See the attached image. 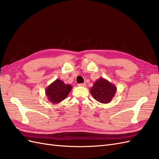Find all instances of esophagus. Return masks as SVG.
<instances>
[{"label":"esophagus","instance_id":"34e87169","mask_svg":"<svg viewBox=\"0 0 159 159\" xmlns=\"http://www.w3.org/2000/svg\"><path fill=\"white\" fill-rule=\"evenodd\" d=\"M78 85L80 87H84L86 85V83H80V84H79Z\"/></svg>","mask_w":159,"mask_h":159}]
</instances>
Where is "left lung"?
<instances>
[{"label":"left lung","instance_id":"8db88e82","mask_svg":"<svg viewBox=\"0 0 159 159\" xmlns=\"http://www.w3.org/2000/svg\"><path fill=\"white\" fill-rule=\"evenodd\" d=\"M116 91L114 84L104 78H99L91 88L90 92L95 100L102 104H108L111 102Z\"/></svg>","mask_w":159,"mask_h":159}]
</instances>
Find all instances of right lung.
Instances as JSON below:
<instances>
[{
  "mask_svg": "<svg viewBox=\"0 0 159 159\" xmlns=\"http://www.w3.org/2000/svg\"><path fill=\"white\" fill-rule=\"evenodd\" d=\"M72 89L70 84H66L60 79H56L47 87L45 95L49 102L58 104L67 98Z\"/></svg>",
  "mask_w": 159,
  "mask_h": 159,
  "instance_id": "obj_1",
  "label": "right lung"
}]
</instances>
